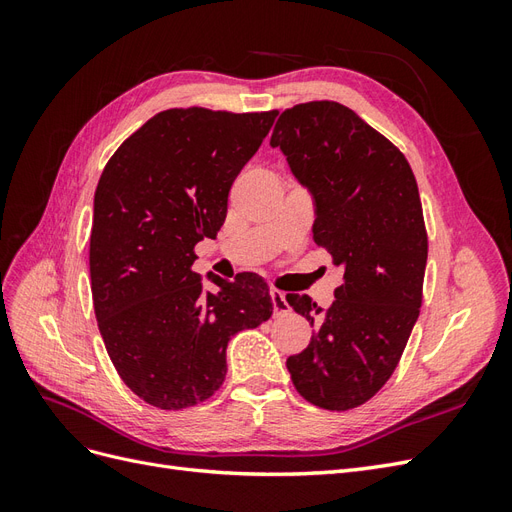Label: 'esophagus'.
<instances>
[{"mask_svg":"<svg viewBox=\"0 0 512 512\" xmlns=\"http://www.w3.org/2000/svg\"><path fill=\"white\" fill-rule=\"evenodd\" d=\"M271 301H273V312H275V316L286 314L288 309H290L288 299H286V294H284L282 290H275V288H271Z\"/></svg>","mask_w":512,"mask_h":512,"instance_id":"esophagus-1","label":"esophagus"}]
</instances>
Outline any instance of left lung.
<instances>
[{"label": "left lung", "instance_id": "obj_1", "mask_svg": "<svg viewBox=\"0 0 512 512\" xmlns=\"http://www.w3.org/2000/svg\"><path fill=\"white\" fill-rule=\"evenodd\" d=\"M271 147L314 198V241L344 271L329 309L286 294L314 327L288 356L297 391L318 408L350 410L374 397L404 352L423 297L427 232L408 160L337 102H307L277 119Z\"/></svg>", "mask_w": 512, "mask_h": 512}]
</instances>
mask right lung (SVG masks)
<instances>
[{
  "label": "right lung",
  "mask_w": 512,
  "mask_h": 512,
  "mask_svg": "<svg viewBox=\"0 0 512 512\" xmlns=\"http://www.w3.org/2000/svg\"><path fill=\"white\" fill-rule=\"evenodd\" d=\"M277 111L168 108L113 153L94 196L91 294L108 356L147 404L181 410L226 378L230 337L273 314L256 273L205 288L194 245L215 237L228 192L269 134Z\"/></svg>",
  "instance_id": "obj_1"
}]
</instances>
